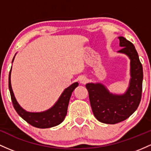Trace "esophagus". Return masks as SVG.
I'll return each mask as SVG.
<instances>
[{
	"label": "esophagus",
	"instance_id": "34e87169",
	"mask_svg": "<svg viewBox=\"0 0 151 151\" xmlns=\"http://www.w3.org/2000/svg\"><path fill=\"white\" fill-rule=\"evenodd\" d=\"M87 81H88V79L86 78L85 76H81V77L79 78V82H80V83L86 84V83H87Z\"/></svg>",
	"mask_w": 151,
	"mask_h": 151
}]
</instances>
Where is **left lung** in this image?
Here are the masks:
<instances>
[{
	"label": "left lung",
	"mask_w": 151,
	"mask_h": 151,
	"mask_svg": "<svg viewBox=\"0 0 151 151\" xmlns=\"http://www.w3.org/2000/svg\"><path fill=\"white\" fill-rule=\"evenodd\" d=\"M122 49L118 53L126 54L130 60L129 87L122 95L113 94L106 86L99 83H87L91 108L98 121L116 124L125 121L136 111L142 96L143 66L133 44L124 37H118Z\"/></svg>",
	"instance_id": "obj_1"
}]
</instances>
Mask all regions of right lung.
Returning <instances> with one entry per match:
<instances>
[{
    "label": "right lung",
    "instance_id": "obj_1",
    "mask_svg": "<svg viewBox=\"0 0 151 151\" xmlns=\"http://www.w3.org/2000/svg\"><path fill=\"white\" fill-rule=\"evenodd\" d=\"M11 70H10L9 78H8V87L11 93L12 103L16 112L23 120H25L31 126L38 128H51L58 126L63 121L67 114L68 106L71 94L74 89L78 86L77 82L74 83L64 90L56 103L50 109L40 113H31L25 111L17 102L11 87Z\"/></svg>",
    "mask_w": 151,
    "mask_h": 151
}]
</instances>
